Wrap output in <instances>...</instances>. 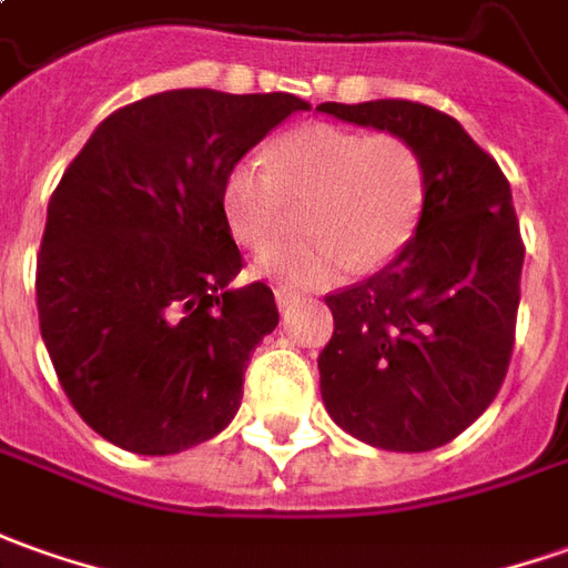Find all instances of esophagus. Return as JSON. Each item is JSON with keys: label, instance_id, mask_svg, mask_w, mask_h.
<instances>
[{"label": "esophagus", "instance_id": "1", "mask_svg": "<svg viewBox=\"0 0 568 568\" xmlns=\"http://www.w3.org/2000/svg\"><path fill=\"white\" fill-rule=\"evenodd\" d=\"M273 295H276V304H280V311H288V307H292V304L298 301V292H292V288H283V285H280V288H276Z\"/></svg>", "mask_w": 568, "mask_h": 568}]
</instances>
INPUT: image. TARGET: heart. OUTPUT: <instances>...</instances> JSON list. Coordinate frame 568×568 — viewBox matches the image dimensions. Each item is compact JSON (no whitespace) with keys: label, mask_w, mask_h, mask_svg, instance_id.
<instances>
[{"label":"heart","mask_w":568,"mask_h":568,"mask_svg":"<svg viewBox=\"0 0 568 568\" xmlns=\"http://www.w3.org/2000/svg\"><path fill=\"white\" fill-rule=\"evenodd\" d=\"M426 192V161L407 136L307 123L270 145V164H230L220 207L235 242L260 252L284 229L287 204L307 201L305 239L266 247L254 270L283 285H333L395 261L423 220Z\"/></svg>","instance_id":"obj_1"}]
</instances>
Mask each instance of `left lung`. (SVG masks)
<instances>
[{
	"label": "left lung",
	"mask_w": 568,
	"mask_h": 568,
	"mask_svg": "<svg viewBox=\"0 0 568 568\" xmlns=\"http://www.w3.org/2000/svg\"><path fill=\"white\" fill-rule=\"evenodd\" d=\"M320 111L407 136L429 173L407 248L364 283L326 295L335 329L316 361L320 395L366 445L442 447L488 410L510 366L526 257L510 183L438 108L376 99Z\"/></svg>",
	"instance_id": "obj_1"
}]
</instances>
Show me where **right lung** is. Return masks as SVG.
Listing matches in <instances>:
<instances>
[{"label": "right lung", "mask_w": 568, "mask_h": 568, "mask_svg": "<svg viewBox=\"0 0 568 568\" xmlns=\"http://www.w3.org/2000/svg\"><path fill=\"white\" fill-rule=\"evenodd\" d=\"M307 108L288 92H158L108 114L61 176L37 257L40 333L73 410L111 445L164 457L230 426L280 311L270 285H230L242 254L220 180Z\"/></svg>", "instance_id": "1"}]
</instances>
